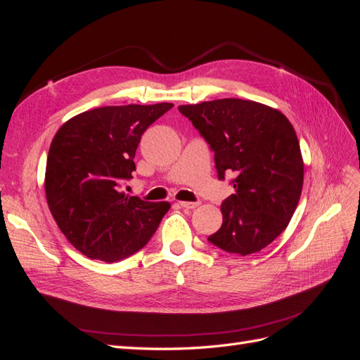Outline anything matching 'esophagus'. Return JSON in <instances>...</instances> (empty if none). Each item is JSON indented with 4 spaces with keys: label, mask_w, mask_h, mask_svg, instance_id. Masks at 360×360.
<instances>
[{
    "label": "esophagus",
    "mask_w": 360,
    "mask_h": 360,
    "mask_svg": "<svg viewBox=\"0 0 360 360\" xmlns=\"http://www.w3.org/2000/svg\"><path fill=\"white\" fill-rule=\"evenodd\" d=\"M183 209H195V207H198L200 205V202L197 201V202H189V201H180L179 202Z\"/></svg>",
    "instance_id": "obj_1"
}]
</instances>
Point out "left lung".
I'll list each match as a JSON object with an SVG mask.
<instances>
[{"instance_id":"left-lung-1","label":"left lung","mask_w":360,"mask_h":360,"mask_svg":"<svg viewBox=\"0 0 360 360\" xmlns=\"http://www.w3.org/2000/svg\"><path fill=\"white\" fill-rule=\"evenodd\" d=\"M179 111L214 153L217 179L236 193L221 205L222 226L209 242L225 252L249 255L285 230L303 184L299 139L288 118L252 101L219 99L181 105Z\"/></svg>"}]
</instances>
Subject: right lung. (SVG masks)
Masks as SVG:
<instances>
[{"mask_svg": "<svg viewBox=\"0 0 360 360\" xmlns=\"http://www.w3.org/2000/svg\"><path fill=\"white\" fill-rule=\"evenodd\" d=\"M172 103L103 106L64 123L49 147L45 191L68 240L89 258L115 263L143 249L169 202L129 197L141 136Z\"/></svg>", "mask_w": 360, "mask_h": 360, "instance_id": "add662e5", "label": "right lung"}]
</instances>
